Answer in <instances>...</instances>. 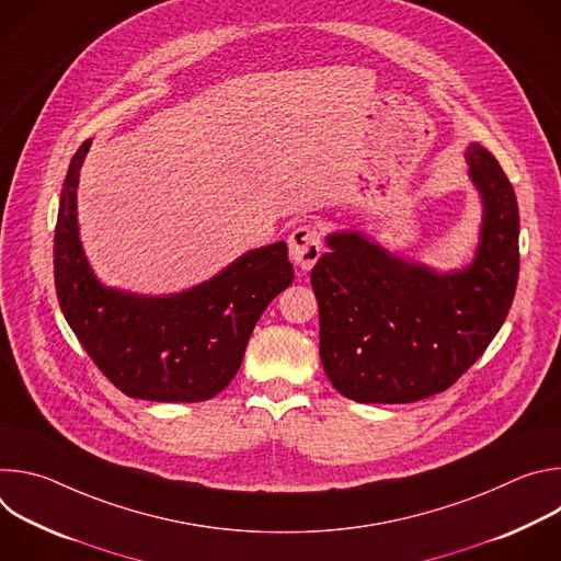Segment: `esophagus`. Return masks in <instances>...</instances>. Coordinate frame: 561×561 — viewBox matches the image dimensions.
Instances as JSON below:
<instances>
[{
    "label": "esophagus",
    "mask_w": 561,
    "mask_h": 561,
    "mask_svg": "<svg viewBox=\"0 0 561 561\" xmlns=\"http://www.w3.org/2000/svg\"><path fill=\"white\" fill-rule=\"evenodd\" d=\"M288 249L290 260L297 264V268L310 271L317 264L319 255H322V232L310 224L297 226L288 237Z\"/></svg>",
    "instance_id": "obj_1"
}]
</instances>
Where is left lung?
Wrapping results in <instances>:
<instances>
[{"label":"left lung","instance_id":"1","mask_svg":"<svg viewBox=\"0 0 561 561\" xmlns=\"http://www.w3.org/2000/svg\"><path fill=\"white\" fill-rule=\"evenodd\" d=\"M484 221L472 264L435 273L362 232H333L310 284L319 306V357L331 383L362 404H409L450 388L493 342L519 277L513 184L479 144L466 150Z\"/></svg>","mask_w":561,"mask_h":561}]
</instances>
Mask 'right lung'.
<instances>
[{
  "label": "right lung",
  "mask_w": 561,
  "mask_h": 561,
  "mask_svg": "<svg viewBox=\"0 0 561 561\" xmlns=\"http://www.w3.org/2000/svg\"><path fill=\"white\" fill-rule=\"evenodd\" d=\"M72 154L55 226V288L68 327L124 394L148 402H204L242 366L266 306L293 282L288 247L255 249L213 279L169 297L106 288L93 275L77 228L79 169Z\"/></svg>",
  "instance_id": "add662e5"
}]
</instances>
